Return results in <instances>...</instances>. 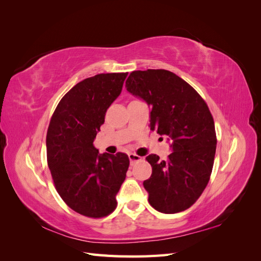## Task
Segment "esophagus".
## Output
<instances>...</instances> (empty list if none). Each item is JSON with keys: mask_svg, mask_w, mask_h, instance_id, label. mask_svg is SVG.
I'll return each mask as SVG.
<instances>
[{"mask_svg": "<svg viewBox=\"0 0 261 261\" xmlns=\"http://www.w3.org/2000/svg\"><path fill=\"white\" fill-rule=\"evenodd\" d=\"M128 158H129V161H130V164H134L135 162L141 160V156L135 154V153H129L128 154Z\"/></svg>", "mask_w": 261, "mask_h": 261, "instance_id": "esophagus-1", "label": "esophagus"}]
</instances>
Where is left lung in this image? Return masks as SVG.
<instances>
[{"label": "left lung", "mask_w": 261, "mask_h": 261, "mask_svg": "<svg viewBox=\"0 0 261 261\" xmlns=\"http://www.w3.org/2000/svg\"><path fill=\"white\" fill-rule=\"evenodd\" d=\"M126 89L150 107V129L170 141L167 160L149 154L152 174L144 180L148 201L162 213L188 209L206 188L215 160V122L193 87L170 70L132 72Z\"/></svg>", "instance_id": "obj_1"}]
</instances>
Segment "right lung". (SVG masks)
<instances>
[{
	"mask_svg": "<svg viewBox=\"0 0 261 261\" xmlns=\"http://www.w3.org/2000/svg\"><path fill=\"white\" fill-rule=\"evenodd\" d=\"M128 73L98 74L75 85L61 99L46 133V156L55 188L67 206L89 218L116 208L128 170V155L99 153L93 140Z\"/></svg>",
	"mask_w": 261,
	"mask_h": 261,
	"instance_id": "obj_1",
	"label": "right lung"
}]
</instances>
